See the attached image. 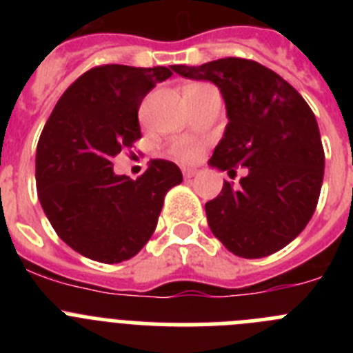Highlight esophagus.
Wrapping results in <instances>:
<instances>
[{"mask_svg":"<svg viewBox=\"0 0 353 353\" xmlns=\"http://www.w3.org/2000/svg\"><path fill=\"white\" fill-rule=\"evenodd\" d=\"M182 173H183V179L189 180V179H192V176H194L196 170H191V168H182Z\"/></svg>","mask_w":353,"mask_h":353,"instance_id":"34e87169","label":"esophagus"}]
</instances>
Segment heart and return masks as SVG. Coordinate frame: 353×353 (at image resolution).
Returning a JSON list of instances; mask_svg holds the SVG:
<instances>
[{"label": "heart", "mask_w": 353, "mask_h": 353, "mask_svg": "<svg viewBox=\"0 0 353 353\" xmlns=\"http://www.w3.org/2000/svg\"><path fill=\"white\" fill-rule=\"evenodd\" d=\"M194 86H199V84H194ZM201 150H203V145L191 138H179L170 145V154L182 162L198 161Z\"/></svg>", "instance_id": "b5f03b06"}]
</instances>
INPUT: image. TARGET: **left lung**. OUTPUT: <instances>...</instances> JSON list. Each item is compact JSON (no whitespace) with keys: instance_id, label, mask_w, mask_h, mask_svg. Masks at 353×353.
I'll list each match as a JSON object with an SVG mask.
<instances>
[{"instance_id":"left-lung-1","label":"left lung","mask_w":353,"mask_h":353,"mask_svg":"<svg viewBox=\"0 0 353 353\" xmlns=\"http://www.w3.org/2000/svg\"><path fill=\"white\" fill-rule=\"evenodd\" d=\"M171 68L212 81L223 93L230 123L210 166L232 179L236 168H248L239 185L224 180L221 194L205 205L212 233L240 258L274 254L304 230L320 198L325 154L313 111L288 81L258 61L221 58Z\"/></svg>"}]
</instances>
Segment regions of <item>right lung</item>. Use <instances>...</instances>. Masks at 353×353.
I'll use <instances>...</instances> for the list:
<instances>
[{"mask_svg":"<svg viewBox=\"0 0 353 353\" xmlns=\"http://www.w3.org/2000/svg\"><path fill=\"white\" fill-rule=\"evenodd\" d=\"M173 68L99 65L65 90L37 145L40 205L65 244L102 263L130 260L155 232L162 203L182 171L154 159L132 180L113 159L141 138L138 111Z\"/></svg>","mask_w":353,"mask_h":353,"instance_id":"1","label":"right lung"}]
</instances>
